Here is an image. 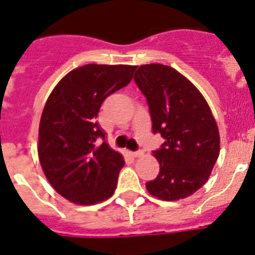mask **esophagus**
Masks as SVG:
<instances>
[{"label": "esophagus", "instance_id": "34e87169", "mask_svg": "<svg viewBox=\"0 0 255 255\" xmlns=\"http://www.w3.org/2000/svg\"><path fill=\"white\" fill-rule=\"evenodd\" d=\"M132 155H133L134 158H138V156H142L143 152L141 151V150H138V151H133V152H132Z\"/></svg>", "mask_w": 255, "mask_h": 255}]
</instances>
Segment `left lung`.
<instances>
[{"label": "left lung", "mask_w": 255, "mask_h": 255, "mask_svg": "<svg viewBox=\"0 0 255 255\" xmlns=\"http://www.w3.org/2000/svg\"><path fill=\"white\" fill-rule=\"evenodd\" d=\"M134 82L149 105L152 132L165 140L152 151L160 170L146 189L165 201L187 198L207 182L220 155L209 105L189 79L168 65H141Z\"/></svg>", "instance_id": "8db88e82"}]
</instances>
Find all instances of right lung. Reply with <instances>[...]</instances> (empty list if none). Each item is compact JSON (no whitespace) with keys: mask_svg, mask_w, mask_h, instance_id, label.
I'll use <instances>...</instances> for the list:
<instances>
[{"mask_svg":"<svg viewBox=\"0 0 255 255\" xmlns=\"http://www.w3.org/2000/svg\"><path fill=\"white\" fill-rule=\"evenodd\" d=\"M136 68L83 65L48 96L39 122V161L51 186L72 203L96 204L117 189L125 159L105 141L97 114L106 97L129 83Z\"/></svg>","mask_w":255,"mask_h":255,"instance_id":"add662e5","label":"right lung"}]
</instances>
